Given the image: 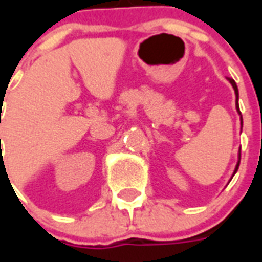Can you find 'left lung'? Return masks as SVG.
I'll return each mask as SVG.
<instances>
[{
    "label": "left lung",
    "mask_w": 262,
    "mask_h": 262,
    "mask_svg": "<svg viewBox=\"0 0 262 262\" xmlns=\"http://www.w3.org/2000/svg\"><path fill=\"white\" fill-rule=\"evenodd\" d=\"M227 80H228V83L232 85V90H234V92H235V108H236V111H238V115H239L241 132H242V126H244V119H242V114H241V110H239V91H238L236 83L234 81V80L230 79V77H227ZM239 163H241V147H239V149H238V155H236L235 166H234V170H232V174H231V177H230V179H228V182L231 181L232 177H234V175L236 174V171H238V168H239Z\"/></svg>",
    "instance_id": "8db88e82"
}]
</instances>
